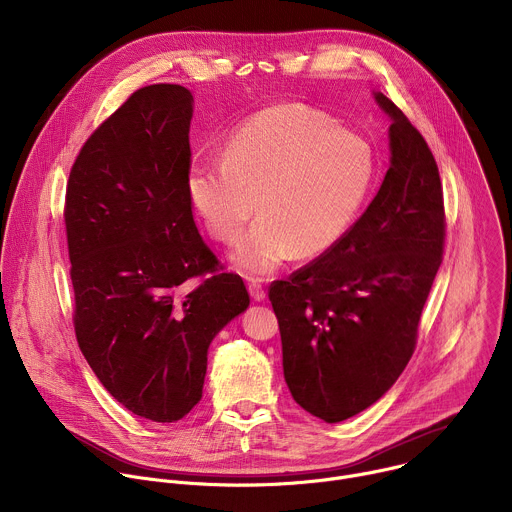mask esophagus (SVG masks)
<instances>
[{"instance_id": "esophagus-1", "label": "esophagus", "mask_w": 512, "mask_h": 512, "mask_svg": "<svg viewBox=\"0 0 512 512\" xmlns=\"http://www.w3.org/2000/svg\"><path fill=\"white\" fill-rule=\"evenodd\" d=\"M249 294H251V298H253L255 302H263V300L267 298V294H265V289H263L261 281H259V279H255V277H251V279H249Z\"/></svg>"}]
</instances>
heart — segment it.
I'll return each mask as SVG.
<instances>
[{"instance_id": "obj_1", "label": "heart", "mask_w": 512, "mask_h": 512, "mask_svg": "<svg viewBox=\"0 0 512 512\" xmlns=\"http://www.w3.org/2000/svg\"><path fill=\"white\" fill-rule=\"evenodd\" d=\"M377 178L373 145L320 109L275 105L245 119L227 139L223 160H198L186 192L208 233L231 245L249 218L233 261L269 273L298 251L334 247L350 229Z\"/></svg>"}]
</instances>
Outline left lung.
Segmentation results:
<instances>
[{"label": "left lung", "mask_w": 512, "mask_h": 512, "mask_svg": "<svg viewBox=\"0 0 512 512\" xmlns=\"http://www.w3.org/2000/svg\"><path fill=\"white\" fill-rule=\"evenodd\" d=\"M375 99L393 121L377 196L334 247L269 287L289 393L326 423L371 407L399 379L444 255L433 154L391 99Z\"/></svg>", "instance_id": "obj_1"}]
</instances>
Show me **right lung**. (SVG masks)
<instances>
[{
  "label": "right lung",
  "instance_id": "1",
  "mask_svg": "<svg viewBox=\"0 0 512 512\" xmlns=\"http://www.w3.org/2000/svg\"><path fill=\"white\" fill-rule=\"evenodd\" d=\"M192 103L180 85L135 91L85 141L64 200L81 352L123 407L158 423L200 401L212 338L249 308L192 216Z\"/></svg>",
  "mask_w": 512,
  "mask_h": 512
}]
</instances>
